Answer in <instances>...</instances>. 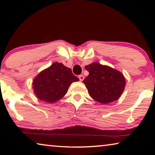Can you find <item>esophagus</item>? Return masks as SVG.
I'll return each instance as SVG.
<instances>
[{
  "instance_id": "obj_1",
  "label": "esophagus",
  "mask_w": 155,
  "mask_h": 155,
  "mask_svg": "<svg viewBox=\"0 0 155 155\" xmlns=\"http://www.w3.org/2000/svg\"><path fill=\"white\" fill-rule=\"evenodd\" d=\"M78 78H79L80 81H83L84 79V76L83 75H79L78 76Z\"/></svg>"
}]
</instances>
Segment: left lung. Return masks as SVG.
I'll use <instances>...</instances> for the list:
<instances>
[{"instance_id": "8db88e82", "label": "left lung", "mask_w": 155, "mask_h": 155, "mask_svg": "<svg viewBox=\"0 0 155 155\" xmlns=\"http://www.w3.org/2000/svg\"><path fill=\"white\" fill-rule=\"evenodd\" d=\"M89 75L83 80L90 96L102 104L117 101L126 85L125 78L121 72L107 65L94 62L85 66Z\"/></svg>"}]
</instances>
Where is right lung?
<instances>
[{
    "mask_svg": "<svg viewBox=\"0 0 155 155\" xmlns=\"http://www.w3.org/2000/svg\"><path fill=\"white\" fill-rule=\"evenodd\" d=\"M78 81L70 68L61 63L54 62L34 78L33 87L37 98L53 103L65 95L72 83Z\"/></svg>",
    "mask_w": 155,
    "mask_h": 155,
    "instance_id": "add662e5",
    "label": "right lung"
}]
</instances>
